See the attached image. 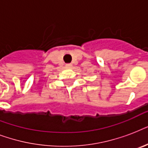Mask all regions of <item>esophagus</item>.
Instances as JSON below:
<instances>
[{
	"mask_svg": "<svg viewBox=\"0 0 148 148\" xmlns=\"http://www.w3.org/2000/svg\"><path fill=\"white\" fill-rule=\"evenodd\" d=\"M65 66H66L67 67H68V68H71V67H72V64H67L65 65Z\"/></svg>",
	"mask_w": 148,
	"mask_h": 148,
	"instance_id": "esophagus-1",
	"label": "esophagus"
}]
</instances>
